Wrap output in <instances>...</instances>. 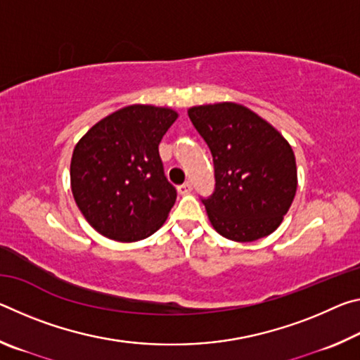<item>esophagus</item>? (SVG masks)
Listing matches in <instances>:
<instances>
[{
    "label": "esophagus",
    "mask_w": 360,
    "mask_h": 360,
    "mask_svg": "<svg viewBox=\"0 0 360 360\" xmlns=\"http://www.w3.org/2000/svg\"><path fill=\"white\" fill-rule=\"evenodd\" d=\"M178 192L181 193V195H187V193H191L192 192V182H184V184L182 186H179L178 187Z\"/></svg>",
    "instance_id": "esophagus-1"
}]
</instances>
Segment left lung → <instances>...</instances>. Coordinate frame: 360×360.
Returning <instances> with one entry per match:
<instances>
[{
    "instance_id": "1",
    "label": "left lung",
    "mask_w": 360,
    "mask_h": 360,
    "mask_svg": "<svg viewBox=\"0 0 360 360\" xmlns=\"http://www.w3.org/2000/svg\"><path fill=\"white\" fill-rule=\"evenodd\" d=\"M187 114L214 162V193L203 200L212 227L240 243L273 233L297 192L295 155L288 139L238 103L192 106Z\"/></svg>"
}]
</instances>
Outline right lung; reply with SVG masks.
Listing matches in <instances>:
<instances>
[{"label": "right lung", "instance_id": "obj_1", "mask_svg": "<svg viewBox=\"0 0 360 360\" xmlns=\"http://www.w3.org/2000/svg\"><path fill=\"white\" fill-rule=\"evenodd\" d=\"M178 119L172 108L130 105L79 139L71 157V192L100 235L120 243L150 236L176 202L163 174L158 144Z\"/></svg>", "mask_w": 360, "mask_h": 360}]
</instances>
